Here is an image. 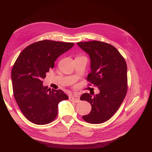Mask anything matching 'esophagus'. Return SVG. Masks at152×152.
Listing matches in <instances>:
<instances>
[{
	"label": "esophagus",
	"mask_w": 152,
	"mask_h": 152,
	"mask_svg": "<svg viewBox=\"0 0 152 152\" xmlns=\"http://www.w3.org/2000/svg\"><path fill=\"white\" fill-rule=\"evenodd\" d=\"M69 99L71 101H73L75 103H79L80 102V98L79 96H76V95H72L69 97Z\"/></svg>",
	"instance_id": "esophagus-1"
}]
</instances>
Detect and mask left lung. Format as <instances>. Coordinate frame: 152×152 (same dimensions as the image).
<instances>
[{
    "mask_svg": "<svg viewBox=\"0 0 152 152\" xmlns=\"http://www.w3.org/2000/svg\"><path fill=\"white\" fill-rule=\"evenodd\" d=\"M77 44L90 57L91 72L87 80L100 91L96 95L84 93L80 96V100L87 101L92 107L91 112L82 118L91 124L104 122L115 113L126 97V61L118 50L109 44L96 40Z\"/></svg>",
    "mask_w": 152,
    "mask_h": 152,
    "instance_id": "obj_1",
    "label": "left lung"
}]
</instances>
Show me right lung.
<instances>
[{"mask_svg":"<svg viewBox=\"0 0 152 152\" xmlns=\"http://www.w3.org/2000/svg\"><path fill=\"white\" fill-rule=\"evenodd\" d=\"M74 43L44 40L31 44L20 54L11 72L13 93L25 117L31 122L44 125L58 115V104L68 99L61 89L50 91L42 80L53 68L56 59Z\"/></svg>","mask_w":152,"mask_h":152,"instance_id":"add662e5","label":"right lung"}]
</instances>
